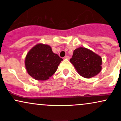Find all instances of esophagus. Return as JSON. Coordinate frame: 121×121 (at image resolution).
<instances>
[{
    "label": "esophagus",
    "instance_id": "obj_1",
    "mask_svg": "<svg viewBox=\"0 0 121 121\" xmlns=\"http://www.w3.org/2000/svg\"><path fill=\"white\" fill-rule=\"evenodd\" d=\"M65 59L69 60V59H70V57H69V56H65Z\"/></svg>",
    "mask_w": 121,
    "mask_h": 121
}]
</instances>
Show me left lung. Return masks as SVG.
Masks as SVG:
<instances>
[{
	"instance_id": "1",
	"label": "left lung",
	"mask_w": 121,
	"mask_h": 121,
	"mask_svg": "<svg viewBox=\"0 0 121 121\" xmlns=\"http://www.w3.org/2000/svg\"><path fill=\"white\" fill-rule=\"evenodd\" d=\"M70 62L78 74L86 78L94 77L102 69L101 57L84 47H79L74 50Z\"/></svg>"
}]
</instances>
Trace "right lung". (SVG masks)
<instances>
[{
    "label": "right lung",
    "instance_id": "right-lung-1",
    "mask_svg": "<svg viewBox=\"0 0 121 121\" xmlns=\"http://www.w3.org/2000/svg\"><path fill=\"white\" fill-rule=\"evenodd\" d=\"M62 60L57 54L53 52L49 45L40 43L28 52L25 66L32 78L38 81H45L56 72Z\"/></svg>",
    "mask_w": 121,
    "mask_h": 121
}]
</instances>
